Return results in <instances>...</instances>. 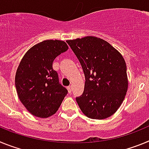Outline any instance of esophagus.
I'll return each mask as SVG.
<instances>
[{"label":"esophagus","instance_id":"obj_1","mask_svg":"<svg viewBox=\"0 0 149 149\" xmlns=\"http://www.w3.org/2000/svg\"><path fill=\"white\" fill-rule=\"evenodd\" d=\"M67 89H68V93H72V86H68V87H67Z\"/></svg>","mask_w":149,"mask_h":149}]
</instances>
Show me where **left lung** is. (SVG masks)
Masks as SVG:
<instances>
[{
  "instance_id": "1",
  "label": "left lung",
  "mask_w": 149,
  "mask_h": 149,
  "mask_svg": "<svg viewBox=\"0 0 149 149\" xmlns=\"http://www.w3.org/2000/svg\"><path fill=\"white\" fill-rule=\"evenodd\" d=\"M66 42L80 61L86 80L84 93L76 98L79 107L90 119L111 116L121 106L127 90L123 56L110 43L95 36Z\"/></svg>"
}]
</instances>
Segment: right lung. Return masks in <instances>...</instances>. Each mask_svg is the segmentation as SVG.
<instances>
[{
	"mask_svg": "<svg viewBox=\"0 0 149 149\" xmlns=\"http://www.w3.org/2000/svg\"><path fill=\"white\" fill-rule=\"evenodd\" d=\"M68 49L63 41L45 40L29 49L19 63L15 88L21 102L32 115H54L68 93L52 66L56 56Z\"/></svg>",
	"mask_w": 149,
	"mask_h": 149,
	"instance_id": "right-lung-1",
	"label": "right lung"
}]
</instances>
